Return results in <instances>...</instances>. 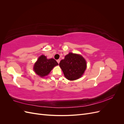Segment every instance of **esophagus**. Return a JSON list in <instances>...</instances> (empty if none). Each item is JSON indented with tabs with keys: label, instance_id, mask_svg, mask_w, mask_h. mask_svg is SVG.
Wrapping results in <instances>:
<instances>
[{
	"label": "esophagus",
	"instance_id": "obj_1",
	"mask_svg": "<svg viewBox=\"0 0 124 124\" xmlns=\"http://www.w3.org/2000/svg\"><path fill=\"white\" fill-rule=\"evenodd\" d=\"M57 62H58V63H59V62H60V59H57Z\"/></svg>",
	"mask_w": 124,
	"mask_h": 124
}]
</instances>
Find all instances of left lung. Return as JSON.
Returning <instances> with one entry per match:
<instances>
[{
    "instance_id": "8db88e82",
    "label": "left lung",
    "mask_w": 124,
    "mask_h": 124,
    "mask_svg": "<svg viewBox=\"0 0 124 124\" xmlns=\"http://www.w3.org/2000/svg\"><path fill=\"white\" fill-rule=\"evenodd\" d=\"M65 77L69 80H75L82 77L86 68V62L81 55L69 53L59 62Z\"/></svg>"
}]
</instances>
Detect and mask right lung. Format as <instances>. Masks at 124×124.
<instances>
[{
	"instance_id": "obj_1",
	"label": "right lung",
	"mask_w": 124,
	"mask_h": 124,
	"mask_svg": "<svg viewBox=\"0 0 124 124\" xmlns=\"http://www.w3.org/2000/svg\"><path fill=\"white\" fill-rule=\"evenodd\" d=\"M58 63L53 58L47 59L46 56L41 55L37 60L33 67L35 72L40 76L43 77L49 73L52 69L55 66L58 65Z\"/></svg>"
}]
</instances>
